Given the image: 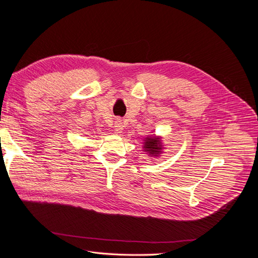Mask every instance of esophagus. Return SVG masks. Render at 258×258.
I'll use <instances>...</instances> for the list:
<instances>
[{"label":"esophagus","mask_w":258,"mask_h":258,"mask_svg":"<svg viewBox=\"0 0 258 258\" xmlns=\"http://www.w3.org/2000/svg\"><path fill=\"white\" fill-rule=\"evenodd\" d=\"M115 131L116 134H121V132L123 131V124H122V121L121 119H116L115 121Z\"/></svg>","instance_id":"obj_1"}]
</instances>
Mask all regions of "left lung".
<instances>
[{"instance_id": "obj_1", "label": "left lung", "mask_w": 258, "mask_h": 258, "mask_svg": "<svg viewBox=\"0 0 258 258\" xmlns=\"http://www.w3.org/2000/svg\"><path fill=\"white\" fill-rule=\"evenodd\" d=\"M143 150L148 156H151V157H160L163 151H165L161 138L157 136L146 137L143 142Z\"/></svg>"}]
</instances>
